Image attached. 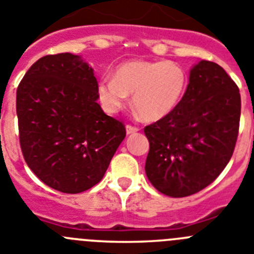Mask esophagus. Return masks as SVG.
Returning a JSON list of instances; mask_svg holds the SVG:
<instances>
[{
	"mask_svg": "<svg viewBox=\"0 0 254 254\" xmlns=\"http://www.w3.org/2000/svg\"><path fill=\"white\" fill-rule=\"evenodd\" d=\"M139 131V127H132V125H127V134L130 135V134H134V132Z\"/></svg>",
	"mask_w": 254,
	"mask_h": 254,
	"instance_id": "esophagus-1",
	"label": "esophagus"
}]
</instances>
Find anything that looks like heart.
Wrapping results in <instances>:
<instances>
[{"label":"heart","mask_w":254,"mask_h":254,"mask_svg":"<svg viewBox=\"0 0 254 254\" xmlns=\"http://www.w3.org/2000/svg\"><path fill=\"white\" fill-rule=\"evenodd\" d=\"M189 76L184 65L173 61L134 59L122 63L113 78L97 83V100L107 114H116L129 101L148 122L170 115L186 92Z\"/></svg>","instance_id":"b5f03b06"}]
</instances>
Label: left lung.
I'll return each mask as SVG.
<instances>
[{"label": "left lung", "mask_w": 254, "mask_h": 254, "mask_svg": "<svg viewBox=\"0 0 254 254\" xmlns=\"http://www.w3.org/2000/svg\"><path fill=\"white\" fill-rule=\"evenodd\" d=\"M239 119L238 86L219 64L198 62L190 70L186 92L175 110L144 127L150 184L171 197L209 186L232 158Z\"/></svg>", "instance_id": "obj_1"}]
</instances>
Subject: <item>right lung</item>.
Returning a JSON list of instances; mask_svg holds the SVG:
<instances>
[{"label": "right lung", "mask_w": 254, "mask_h": 254, "mask_svg": "<svg viewBox=\"0 0 254 254\" xmlns=\"http://www.w3.org/2000/svg\"><path fill=\"white\" fill-rule=\"evenodd\" d=\"M20 145L29 168L52 189L79 193L99 184L127 131L97 104V79L79 56L36 61L16 92Z\"/></svg>", "instance_id": "right-lung-1"}]
</instances>
